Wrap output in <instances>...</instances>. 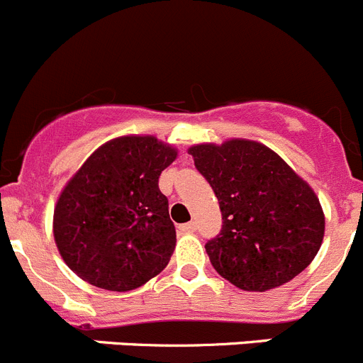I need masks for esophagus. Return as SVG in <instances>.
<instances>
[{
	"instance_id": "esophagus-1",
	"label": "esophagus",
	"mask_w": 363,
	"mask_h": 363,
	"mask_svg": "<svg viewBox=\"0 0 363 363\" xmlns=\"http://www.w3.org/2000/svg\"><path fill=\"white\" fill-rule=\"evenodd\" d=\"M197 229V223L195 222H188V223H182V225H179V231L181 233H193Z\"/></svg>"
}]
</instances>
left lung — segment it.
<instances>
[{"label":"left lung","mask_w":363,"mask_h":363,"mask_svg":"<svg viewBox=\"0 0 363 363\" xmlns=\"http://www.w3.org/2000/svg\"><path fill=\"white\" fill-rule=\"evenodd\" d=\"M222 211L206 252L235 286L265 292L303 272L319 252L324 213L313 189L276 152L256 141L189 148Z\"/></svg>","instance_id":"8db88e82"}]
</instances>
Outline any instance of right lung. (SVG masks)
<instances>
[{"instance_id":"obj_1","label":"right lung","mask_w":363,"mask_h":363,"mask_svg":"<svg viewBox=\"0 0 363 363\" xmlns=\"http://www.w3.org/2000/svg\"><path fill=\"white\" fill-rule=\"evenodd\" d=\"M177 152L152 135L105 143L60 193L53 236L66 265L98 289L127 292L157 276L175 249L159 177Z\"/></svg>"}]
</instances>
